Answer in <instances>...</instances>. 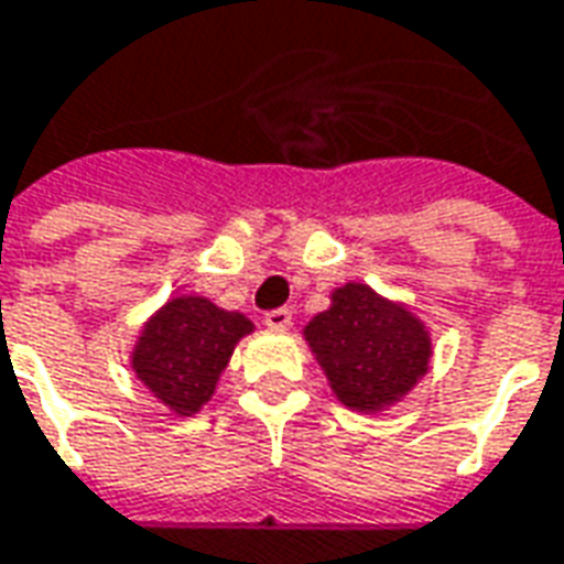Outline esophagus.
<instances>
[{"mask_svg":"<svg viewBox=\"0 0 564 564\" xmlns=\"http://www.w3.org/2000/svg\"><path fill=\"white\" fill-rule=\"evenodd\" d=\"M290 323H293V311L290 308L265 311V326H269V329H286Z\"/></svg>","mask_w":564,"mask_h":564,"instance_id":"obj_1","label":"esophagus"}]
</instances>
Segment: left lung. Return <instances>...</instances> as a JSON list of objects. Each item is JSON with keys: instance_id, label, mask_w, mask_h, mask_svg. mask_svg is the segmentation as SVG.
I'll return each mask as SVG.
<instances>
[{"instance_id": "obj_1", "label": "left lung", "mask_w": 564, "mask_h": 564, "mask_svg": "<svg viewBox=\"0 0 564 564\" xmlns=\"http://www.w3.org/2000/svg\"><path fill=\"white\" fill-rule=\"evenodd\" d=\"M305 338L338 400L360 412L400 400L431 360L424 326L364 283L336 290L333 308L305 326Z\"/></svg>"}]
</instances>
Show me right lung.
<instances>
[{
	"instance_id": "add662e5",
	"label": "right lung",
	"mask_w": 564,
	"mask_h": 564,
	"mask_svg": "<svg viewBox=\"0 0 564 564\" xmlns=\"http://www.w3.org/2000/svg\"><path fill=\"white\" fill-rule=\"evenodd\" d=\"M250 329L253 323L238 311L216 308L198 295L173 299L143 329L133 369L161 403L192 415L214 397L231 348Z\"/></svg>"
}]
</instances>
